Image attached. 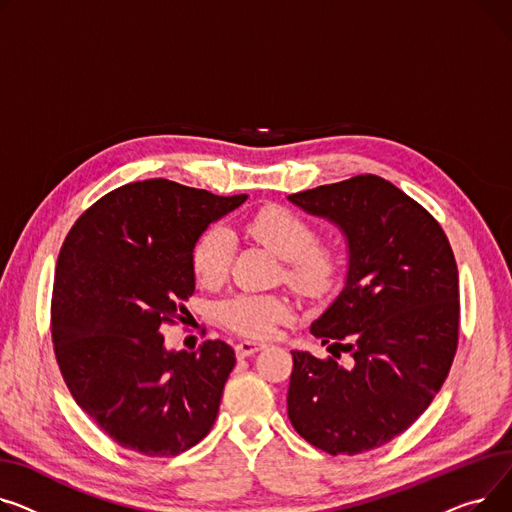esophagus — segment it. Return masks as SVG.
Here are the masks:
<instances>
[{
    "label": "esophagus",
    "instance_id": "1",
    "mask_svg": "<svg viewBox=\"0 0 512 512\" xmlns=\"http://www.w3.org/2000/svg\"><path fill=\"white\" fill-rule=\"evenodd\" d=\"M266 345L264 343H256V341H242V343H237L235 345V353H237V357H248V355H252V353H258V351H262Z\"/></svg>",
    "mask_w": 512,
    "mask_h": 512
}]
</instances>
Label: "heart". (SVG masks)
<instances>
[{
  "label": "heart",
  "mask_w": 512,
  "mask_h": 512,
  "mask_svg": "<svg viewBox=\"0 0 512 512\" xmlns=\"http://www.w3.org/2000/svg\"><path fill=\"white\" fill-rule=\"evenodd\" d=\"M246 231L285 260V281L308 299L324 297L339 273L337 252L316 244L314 227L283 206H264L246 221ZM233 235L223 227L208 229L194 248L192 266L198 283L217 287L225 281L233 258ZM291 316V306L281 295L239 293L221 306V320L235 333L262 339L273 333L277 322Z\"/></svg>",
  "instance_id": "1"
}]
</instances>
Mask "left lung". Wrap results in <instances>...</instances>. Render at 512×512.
I'll list each match as a JSON object with an SVG mask.
<instances>
[{
	"mask_svg": "<svg viewBox=\"0 0 512 512\" xmlns=\"http://www.w3.org/2000/svg\"><path fill=\"white\" fill-rule=\"evenodd\" d=\"M339 227L347 275L310 326L351 366L291 351L287 413L297 434L330 455L386 444L444 384L459 339V270L436 219L378 175L287 196Z\"/></svg>",
	"mask_w": 512,
	"mask_h": 512,
	"instance_id": "8db88e82",
	"label": "left lung"
}]
</instances>
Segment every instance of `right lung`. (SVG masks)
I'll return each instance as SVG.
<instances>
[{
  "label": "right lung",
  "mask_w": 512,
  "mask_h": 512,
  "mask_svg": "<svg viewBox=\"0 0 512 512\" xmlns=\"http://www.w3.org/2000/svg\"><path fill=\"white\" fill-rule=\"evenodd\" d=\"M246 200L144 179L70 229L53 279L55 357L74 401L117 444L173 457L213 428L235 351L167 349L161 328L186 314L198 239Z\"/></svg>",
  "instance_id": "add662e5"
}]
</instances>
